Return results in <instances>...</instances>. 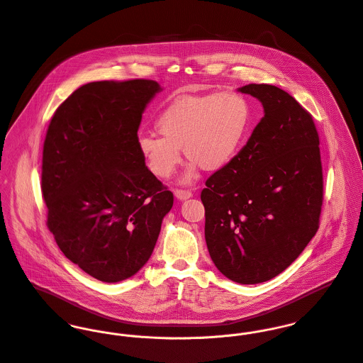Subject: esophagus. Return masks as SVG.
I'll return each mask as SVG.
<instances>
[{
	"instance_id": "1",
	"label": "esophagus",
	"mask_w": 363,
	"mask_h": 363,
	"mask_svg": "<svg viewBox=\"0 0 363 363\" xmlns=\"http://www.w3.org/2000/svg\"><path fill=\"white\" fill-rule=\"evenodd\" d=\"M174 197L180 201H184V200H189L190 197H193V193L187 191V190H174Z\"/></svg>"
}]
</instances>
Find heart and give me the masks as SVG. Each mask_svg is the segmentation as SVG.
I'll list each match as a JSON object with an SVG mask.
<instances>
[{
	"label": "heart",
	"mask_w": 363,
	"mask_h": 363,
	"mask_svg": "<svg viewBox=\"0 0 363 363\" xmlns=\"http://www.w3.org/2000/svg\"><path fill=\"white\" fill-rule=\"evenodd\" d=\"M252 123L247 99L236 92L187 95L167 104L156 117L162 137L143 134L138 151L159 179L170 177L182 160V150L190 159L183 176L190 183L197 170H219L242 150Z\"/></svg>",
	"instance_id": "1"
}]
</instances>
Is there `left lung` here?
<instances>
[{
    "instance_id": "8db88e82",
    "label": "left lung",
    "mask_w": 363,
    "mask_h": 363,
    "mask_svg": "<svg viewBox=\"0 0 363 363\" xmlns=\"http://www.w3.org/2000/svg\"><path fill=\"white\" fill-rule=\"evenodd\" d=\"M259 99L264 117L246 145L201 191L206 242L230 281L265 282L288 268L318 229L323 170L311 114L267 84L238 89Z\"/></svg>"
}]
</instances>
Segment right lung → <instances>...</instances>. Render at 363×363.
Here are the masks:
<instances>
[{
  "mask_svg": "<svg viewBox=\"0 0 363 363\" xmlns=\"http://www.w3.org/2000/svg\"><path fill=\"white\" fill-rule=\"evenodd\" d=\"M155 81L78 88L52 116L43 147L48 226L64 256L102 282L137 274L151 257L173 194L138 151Z\"/></svg>",
  "mask_w": 363,
  "mask_h": 363,
  "instance_id": "1",
  "label": "right lung"
}]
</instances>
